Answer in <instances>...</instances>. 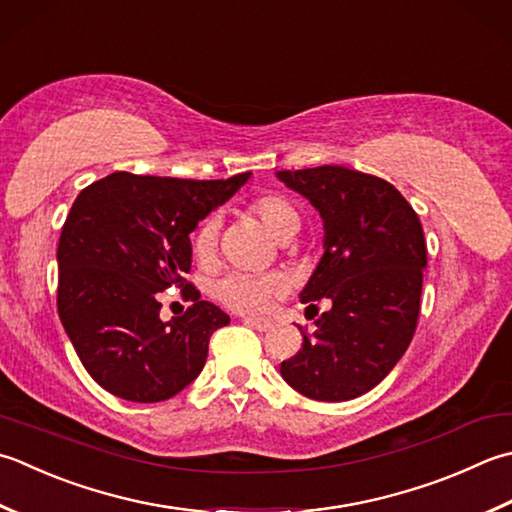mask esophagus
<instances>
[{"label": "esophagus", "mask_w": 512, "mask_h": 512, "mask_svg": "<svg viewBox=\"0 0 512 512\" xmlns=\"http://www.w3.org/2000/svg\"><path fill=\"white\" fill-rule=\"evenodd\" d=\"M244 324L250 326V328H255V330H262V333H266V330L273 328V322H270V319H259V317H246Z\"/></svg>", "instance_id": "34e87169"}]
</instances>
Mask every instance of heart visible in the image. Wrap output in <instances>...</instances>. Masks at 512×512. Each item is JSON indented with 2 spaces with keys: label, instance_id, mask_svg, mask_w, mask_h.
I'll return each instance as SVG.
<instances>
[{
  "label": "heart",
  "instance_id": "heart-1",
  "mask_svg": "<svg viewBox=\"0 0 512 512\" xmlns=\"http://www.w3.org/2000/svg\"><path fill=\"white\" fill-rule=\"evenodd\" d=\"M253 213L270 235L279 242H288L297 235L302 226L297 208L282 195H264L250 204ZM219 219L206 217L193 233V253L202 262H208L217 250ZM215 297L224 306L237 313H262L268 304L282 293V279L277 275H250V273H228L213 288Z\"/></svg>",
  "mask_w": 512,
  "mask_h": 512
}]
</instances>
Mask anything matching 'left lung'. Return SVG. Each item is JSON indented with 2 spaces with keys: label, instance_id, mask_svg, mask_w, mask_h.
<instances>
[{
  "label": "left lung",
  "instance_id": "1",
  "mask_svg": "<svg viewBox=\"0 0 512 512\" xmlns=\"http://www.w3.org/2000/svg\"><path fill=\"white\" fill-rule=\"evenodd\" d=\"M324 219V257L302 293L326 313L279 373L317 402L368 393L402 359L415 335L426 242L417 213L386 179L344 166L279 170Z\"/></svg>",
  "mask_w": 512,
  "mask_h": 512
}]
</instances>
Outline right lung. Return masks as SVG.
I'll return each mask as SVG.
<instances>
[{
    "mask_svg": "<svg viewBox=\"0 0 512 512\" xmlns=\"http://www.w3.org/2000/svg\"><path fill=\"white\" fill-rule=\"evenodd\" d=\"M250 173L177 179L126 170L86 186L57 246V313L95 382L128 402H164L202 373L210 335L230 322L184 277L190 233ZM179 287L182 318L158 319L157 292Z\"/></svg>",
    "mask_w": 512,
    "mask_h": 512,
    "instance_id": "obj_1",
    "label": "right lung"
}]
</instances>
